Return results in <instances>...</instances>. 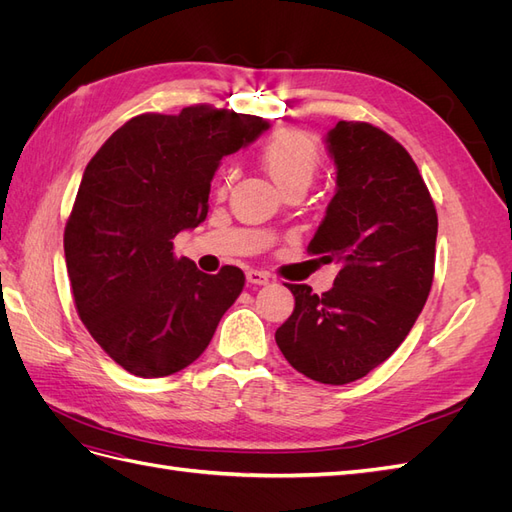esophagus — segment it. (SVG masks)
Listing matches in <instances>:
<instances>
[{
    "mask_svg": "<svg viewBox=\"0 0 512 512\" xmlns=\"http://www.w3.org/2000/svg\"><path fill=\"white\" fill-rule=\"evenodd\" d=\"M247 282L250 284H256V286H267L271 282V275L267 271H258V269H250L245 273Z\"/></svg>",
    "mask_w": 512,
    "mask_h": 512,
    "instance_id": "1",
    "label": "esophagus"
}]
</instances>
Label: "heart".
Instances as JSON below:
<instances>
[{
  "label": "heart",
  "mask_w": 512,
  "mask_h": 512,
  "mask_svg": "<svg viewBox=\"0 0 512 512\" xmlns=\"http://www.w3.org/2000/svg\"><path fill=\"white\" fill-rule=\"evenodd\" d=\"M262 166L282 192L307 188L316 177L322 156L316 141L301 130H282L273 134L260 151ZM226 190V183L222 185Z\"/></svg>",
  "instance_id": "obj_1"
}]
</instances>
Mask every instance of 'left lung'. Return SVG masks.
<instances>
[{"label": "left lung", "instance_id": "left-lung-1", "mask_svg": "<svg viewBox=\"0 0 512 512\" xmlns=\"http://www.w3.org/2000/svg\"><path fill=\"white\" fill-rule=\"evenodd\" d=\"M337 192L307 245L339 273L320 297L305 284L275 331L286 361L322 384L367 376L399 348L429 297L438 213L410 153L367 121H337L327 136Z\"/></svg>", "mask_w": 512, "mask_h": 512}]
</instances>
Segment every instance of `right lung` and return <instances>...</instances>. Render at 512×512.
<instances>
[{
	"label": "right lung",
	"instance_id": "add662e5",
	"mask_svg": "<svg viewBox=\"0 0 512 512\" xmlns=\"http://www.w3.org/2000/svg\"><path fill=\"white\" fill-rule=\"evenodd\" d=\"M267 121L211 104L123 123L87 164L64 230L79 318L126 371L164 378L192 365L245 286L239 267L198 271L175 237L207 218L213 173Z\"/></svg>",
	"mask_w": 512,
	"mask_h": 512
}]
</instances>
